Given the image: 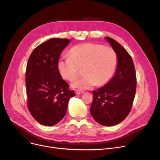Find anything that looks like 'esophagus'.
Segmentation results:
<instances>
[{
    "instance_id": "1",
    "label": "esophagus",
    "mask_w": 160,
    "mask_h": 160,
    "mask_svg": "<svg viewBox=\"0 0 160 160\" xmlns=\"http://www.w3.org/2000/svg\"><path fill=\"white\" fill-rule=\"evenodd\" d=\"M75 93L77 95H81L82 93H83V91H81V90H76L75 91Z\"/></svg>"
}]
</instances>
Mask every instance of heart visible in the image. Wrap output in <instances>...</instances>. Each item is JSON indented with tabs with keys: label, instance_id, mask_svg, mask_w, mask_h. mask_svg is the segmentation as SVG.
<instances>
[{
	"label": "heart",
	"instance_id": "1",
	"mask_svg": "<svg viewBox=\"0 0 160 160\" xmlns=\"http://www.w3.org/2000/svg\"><path fill=\"white\" fill-rule=\"evenodd\" d=\"M118 58L111 47L94 43H83L72 47L69 57L58 60L57 66L62 77L73 81L78 77L79 68L83 67V77L72 83V87L89 89L96 84L104 86L110 81L116 71Z\"/></svg>",
	"mask_w": 160,
	"mask_h": 160
}]
</instances>
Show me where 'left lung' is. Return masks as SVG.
I'll return each instance as SVG.
<instances>
[{
  "mask_svg": "<svg viewBox=\"0 0 160 160\" xmlns=\"http://www.w3.org/2000/svg\"><path fill=\"white\" fill-rule=\"evenodd\" d=\"M105 39L116 52L118 63L110 81L93 91L90 113L98 123L112 127L124 120L131 110L136 91V74L132 58L126 49L113 39Z\"/></svg>",
  "mask_w": 160,
  "mask_h": 160,
  "instance_id": "obj_1",
  "label": "left lung"
}]
</instances>
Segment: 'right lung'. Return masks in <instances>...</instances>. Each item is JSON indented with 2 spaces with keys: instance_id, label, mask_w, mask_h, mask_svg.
<instances>
[{
  "instance_id": "1",
  "label": "right lung",
  "mask_w": 160,
  "mask_h": 160,
  "mask_svg": "<svg viewBox=\"0 0 160 160\" xmlns=\"http://www.w3.org/2000/svg\"><path fill=\"white\" fill-rule=\"evenodd\" d=\"M71 42L52 38L33 50L26 70L28 108L38 122L53 126L65 117L71 98L75 96L62 79L57 63L61 53Z\"/></svg>"
}]
</instances>
